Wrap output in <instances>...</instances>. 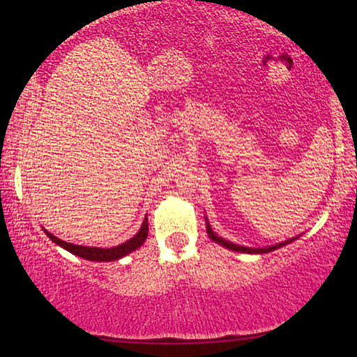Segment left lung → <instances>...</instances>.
Here are the masks:
<instances>
[{"label": "left lung", "instance_id": "obj_1", "mask_svg": "<svg viewBox=\"0 0 357 357\" xmlns=\"http://www.w3.org/2000/svg\"><path fill=\"white\" fill-rule=\"evenodd\" d=\"M206 233H208V236L214 241V243L220 244L222 247H225V249H228V250H234V252H241V253H268V252H273V250L280 249V247L287 245L289 243H293L294 239H298V236H294L291 239L283 241V243H279V244H275V245L257 247V249H255V247H244V245H239V244H233V243H229V241H227V239L217 236V234L213 231V228H211L208 219H206Z\"/></svg>", "mask_w": 357, "mask_h": 357}]
</instances>
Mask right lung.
Segmentation results:
<instances>
[{"label": "right lung", "instance_id": "1", "mask_svg": "<svg viewBox=\"0 0 357 357\" xmlns=\"http://www.w3.org/2000/svg\"><path fill=\"white\" fill-rule=\"evenodd\" d=\"M148 229L149 228H148V215H146L142 223V228L138 229L137 234H134V236L126 241V243L119 244L116 247H110V249L70 244V243H66V241L59 239L56 236H53V234L50 231H47V229H44V231L56 245L63 247L64 250L74 253V255H77V257L89 259V261H114V259H119L126 255H129V253L137 250L138 247H142L144 241H146V238H148Z\"/></svg>", "mask_w": 357, "mask_h": 357}]
</instances>
